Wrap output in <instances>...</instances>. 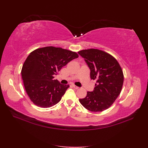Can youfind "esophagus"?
<instances>
[{
    "instance_id": "esophagus-1",
    "label": "esophagus",
    "mask_w": 148,
    "mask_h": 148,
    "mask_svg": "<svg viewBox=\"0 0 148 148\" xmlns=\"http://www.w3.org/2000/svg\"><path fill=\"white\" fill-rule=\"evenodd\" d=\"M72 86L74 87V88H75V89H79V87L78 86H76V85H74V84H72Z\"/></svg>"
}]
</instances>
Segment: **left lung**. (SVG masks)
I'll return each instance as SVG.
<instances>
[{"label":"left lung","instance_id":"1","mask_svg":"<svg viewBox=\"0 0 148 148\" xmlns=\"http://www.w3.org/2000/svg\"><path fill=\"white\" fill-rule=\"evenodd\" d=\"M78 53L90 69L91 79L97 80L93 92H88L80 103L92 112L108 109L121 93L124 76L118 61L109 53L97 49H83Z\"/></svg>","mask_w":148,"mask_h":148}]
</instances>
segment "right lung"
Returning a JSON list of instances; mask_svg holds the SVG:
<instances>
[{
	"mask_svg": "<svg viewBox=\"0 0 148 148\" xmlns=\"http://www.w3.org/2000/svg\"><path fill=\"white\" fill-rule=\"evenodd\" d=\"M78 56L76 52L53 46L38 48L30 53L21 73L25 89L34 104L47 108L60 101L69 85L60 84L54 76Z\"/></svg>",
	"mask_w": 148,
	"mask_h": 148,
	"instance_id": "add662e5",
	"label": "right lung"
}]
</instances>
